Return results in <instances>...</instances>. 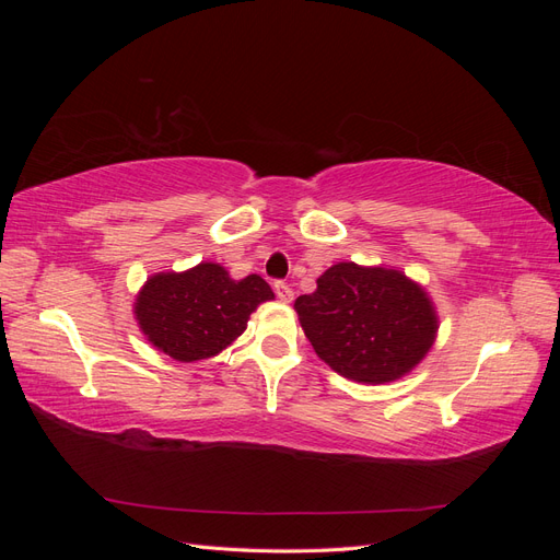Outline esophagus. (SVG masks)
<instances>
[{
  "label": "esophagus",
  "mask_w": 560,
  "mask_h": 560,
  "mask_svg": "<svg viewBox=\"0 0 560 560\" xmlns=\"http://www.w3.org/2000/svg\"><path fill=\"white\" fill-rule=\"evenodd\" d=\"M273 287H276V294H278V299H280L282 303H290V301L294 299V292H292V287H290V284H287V282H276Z\"/></svg>",
  "instance_id": "esophagus-1"
}]
</instances>
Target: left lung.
Masks as SVG:
<instances>
[{"mask_svg":"<svg viewBox=\"0 0 560 560\" xmlns=\"http://www.w3.org/2000/svg\"><path fill=\"white\" fill-rule=\"evenodd\" d=\"M301 329L322 362L354 383H393L425 360L439 315L425 287L404 270L338 261L317 290L294 301Z\"/></svg>","mask_w":560,"mask_h":560,"instance_id":"1","label":"left lung"}]
</instances>
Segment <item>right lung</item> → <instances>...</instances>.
Wrapping results in <instances>:
<instances>
[{"label": "right lung", "instance_id": "1", "mask_svg": "<svg viewBox=\"0 0 560 560\" xmlns=\"http://www.w3.org/2000/svg\"><path fill=\"white\" fill-rule=\"evenodd\" d=\"M273 299L261 276L233 280L222 264L200 261L182 273L147 278L132 313L156 350L177 362H198L226 350L247 329L249 315Z\"/></svg>", "mask_w": 560, "mask_h": 560}]
</instances>
